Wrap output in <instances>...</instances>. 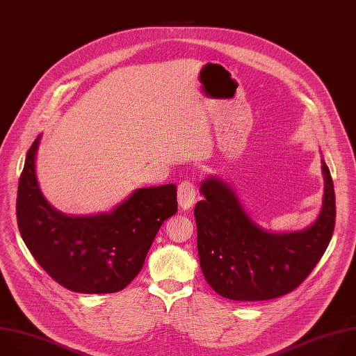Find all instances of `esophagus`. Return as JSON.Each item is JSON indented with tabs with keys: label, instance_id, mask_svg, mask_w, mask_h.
Here are the masks:
<instances>
[{
	"label": "esophagus",
	"instance_id": "34e87169",
	"mask_svg": "<svg viewBox=\"0 0 356 356\" xmlns=\"http://www.w3.org/2000/svg\"><path fill=\"white\" fill-rule=\"evenodd\" d=\"M177 201L181 209H190L195 201V188L194 184L188 180L181 181L177 188Z\"/></svg>",
	"mask_w": 356,
	"mask_h": 356
}]
</instances>
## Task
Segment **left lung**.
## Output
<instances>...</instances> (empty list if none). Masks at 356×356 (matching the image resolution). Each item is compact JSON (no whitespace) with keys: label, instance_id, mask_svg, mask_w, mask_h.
<instances>
[{"label":"left lung","instance_id":"1","mask_svg":"<svg viewBox=\"0 0 356 356\" xmlns=\"http://www.w3.org/2000/svg\"><path fill=\"white\" fill-rule=\"evenodd\" d=\"M324 179L318 216L288 233L261 229L246 212L233 187L216 176L200 187L204 200L194 208L197 249L209 286L232 300L256 302L292 292L324 254L335 225L334 184L321 159Z\"/></svg>","mask_w":356,"mask_h":356}]
</instances>
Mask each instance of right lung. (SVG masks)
I'll return each mask as SVG.
<instances>
[{
    "label": "right lung",
    "instance_id": "add662e5",
    "mask_svg": "<svg viewBox=\"0 0 356 356\" xmlns=\"http://www.w3.org/2000/svg\"><path fill=\"white\" fill-rule=\"evenodd\" d=\"M40 140L28 151L18 187L17 218L25 245L39 266L72 292L124 289L141 271L162 223L177 212L176 184L138 188L110 212L65 215L40 190Z\"/></svg>",
    "mask_w": 356,
    "mask_h": 356
}]
</instances>
